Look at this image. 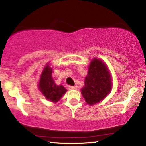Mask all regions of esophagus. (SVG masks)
Returning <instances> with one entry per match:
<instances>
[{
    "instance_id": "obj_1",
    "label": "esophagus",
    "mask_w": 146,
    "mask_h": 146,
    "mask_svg": "<svg viewBox=\"0 0 146 146\" xmlns=\"http://www.w3.org/2000/svg\"><path fill=\"white\" fill-rule=\"evenodd\" d=\"M78 87L76 86H69V89L70 90H77Z\"/></svg>"
}]
</instances>
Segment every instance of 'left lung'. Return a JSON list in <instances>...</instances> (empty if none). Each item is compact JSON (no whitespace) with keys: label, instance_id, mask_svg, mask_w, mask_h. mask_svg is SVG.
I'll list each match as a JSON object with an SVG mask.
<instances>
[{"label":"left lung","instance_id":"1","mask_svg":"<svg viewBox=\"0 0 146 146\" xmlns=\"http://www.w3.org/2000/svg\"><path fill=\"white\" fill-rule=\"evenodd\" d=\"M84 84L81 92L86 102L90 106L102 101L110 93L112 89L111 74L107 65L101 59L94 58L90 61Z\"/></svg>","mask_w":146,"mask_h":146}]
</instances>
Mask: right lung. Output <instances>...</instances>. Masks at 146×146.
Segmentation results:
<instances>
[{"mask_svg":"<svg viewBox=\"0 0 146 146\" xmlns=\"http://www.w3.org/2000/svg\"><path fill=\"white\" fill-rule=\"evenodd\" d=\"M53 67L46 63L42 70L38 84V89L48 101L56 103L66 93L67 89L62 85H56L52 76Z\"/></svg>","mask_w":146,"mask_h":146,"instance_id":"right-lung-1","label":"right lung"}]
</instances>
